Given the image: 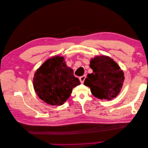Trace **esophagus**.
<instances>
[{"label": "esophagus", "instance_id": "1", "mask_svg": "<svg viewBox=\"0 0 148 148\" xmlns=\"http://www.w3.org/2000/svg\"><path fill=\"white\" fill-rule=\"evenodd\" d=\"M85 78H86V75H83V76H82V77H79V81H80V82H81V83H84Z\"/></svg>", "mask_w": 148, "mask_h": 148}]
</instances>
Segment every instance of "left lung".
Wrapping results in <instances>:
<instances>
[{
  "instance_id": "left-lung-1",
  "label": "left lung",
  "mask_w": 148,
  "mask_h": 148,
  "mask_svg": "<svg viewBox=\"0 0 148 148\" xmlns=\"http://www.w3.org/2000/svg\"><path fill=\"white\" fill-rule=\"evenodd\" d=\"M89 66L93 73L88 74L84 84L90 88L94 96L110 100L120 92L124 82V73L112 59L102 56L92 59Z\"/></svg>"
}]
</instances>
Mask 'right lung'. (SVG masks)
<instances>
[{"instance_id": "right-lung-1", "label": "right lung", "mask_w": 148, "mask_h": 148, "mask_svg": "<svg viewBox=\"0 0 148 148\" xmlns=\"http://www.w3.org/2000/svg\"><path fill=\"white\" fill-rule=\"evenodd\" d=\"M80 84L73 70L66 66L63 57L47 60L36 71L34 89L41 100L52 106H60L70 97L74 87Z\"/></svg>"}]
</instances>
